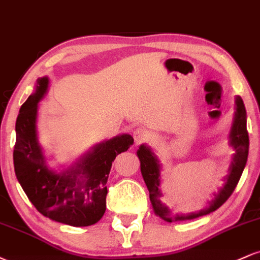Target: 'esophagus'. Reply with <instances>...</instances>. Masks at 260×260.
Returning a JSON list of instances; mask_svg holds the SVG:
<instances>
[{
	"mask_svg": "<svg viewBox=\"0 0 260 260\" xmlns=\"http://www.w3.org/2000/svg\"><path fill=\"white\" fill-rule=\"evenodd\" d=\"M133 138H134V142H136V144H140V143L147 142V140L150 138V133H149V131L145 129V128L139 127L137 128V129H134Z\"/></svg>",
	"mask_w": 260,
	"mask_h": 260,
	"instance_id": "34e87169",
	"label": "esophagus"
}]
</instances>
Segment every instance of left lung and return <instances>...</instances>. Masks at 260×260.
Wrapping results in <instances>:
<instances>
[{"label":"left lung","instance_id":"8db88e82","mask_svg":"<svg viewBox=\"0 0 260 260\" xmlns=\"http://www.w3.org/2000/svg\"><path fill=\"white\" fill-rule=\"evenodd\" d=\"M235 117L234 122H232L231 131H230V145L234 148L235 154L232 157L231 165L229 169V175L225 177V184L219 193L215 196L207 208L202 209L198 213H190L188 215H174L169 208L165 204L161 203V166L159 164V160L155 156V154L151 151V149L147 147V145H140L137 155H138L140 161V171H142L143 178H144L145 184H147L149 190V198H150L151 205L157 216L161 219L165 220L168 222L177 221V220H190L196 219V217L207 215L210 214L211 211H215L219 209L234 193L236 186H237L238 181H240L241 176L246 166L247 157H248V150H249V137L248 132H247V113L246 107H244L243 100L241 96H236L235 100Z\"/></svg>","mask_w":260,"mask_h":260}]
</instances>
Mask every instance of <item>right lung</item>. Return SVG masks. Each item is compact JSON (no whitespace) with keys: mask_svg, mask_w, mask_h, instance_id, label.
<instances>
[{"mask_svg":"<svg viewBox=\"0 0 260 260\" xmlns=\"http://www.w3.org/2000/svg\"><path fill=\"white\" fill-rule=\"evenodd\" d=\"M50 80L43 77L23 104L16 122L14 171L29 201L39 213L71 226H90L106 210V182L113 160L128 150L133 137L122 134L95 145L76 166L62 172L46 165V157L38 142V107Z\"/></svg>","mask_w":260,"mask_h":260,"instance_id":"right-lung-1","label":"right lung"}]
</instances>
